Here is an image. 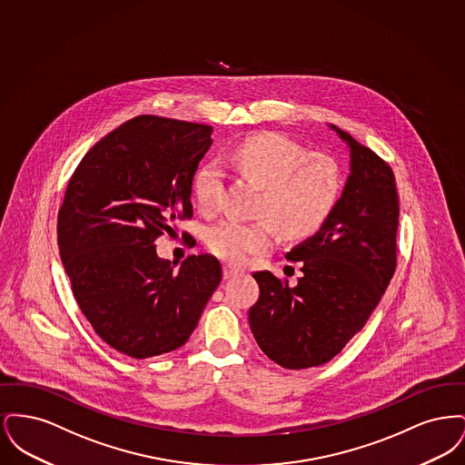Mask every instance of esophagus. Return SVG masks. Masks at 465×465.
Returning <instances> with one entry per match:
<instances>
[{"mask_svg": "<svg viewBox=\"0 0 465 465\" xmlns=\"http://www.w3.org/2000/svg\"><path fill=\"white\" fill-rule=\"evenodd\" d=\"M239 273H242V270H241V268H237V266H233V265L223 266V275H224V279H230V277H235V275H239Z\"/></svg>", "mask_w": 465, "mask_h": 465, "instance_id": "esophagus-1", "label": "esophagus"}]
</instances>
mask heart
I'll return each mask as SVG.
<instances>
[{
    "mask_svg": "<svg viewBox=\"0 0 465 465\" xmlns=\"http://www.w3.org/2000/svg\"><path fill=\"white\" fill-rule=\"evenodd\" d=\"M230 158L242 176L263 188L256 214L265 218L252 223L228 218L207 230L209 251L230 263L266 251L273 241V226L289 241L315 235L331 218L343 192V173L334 158L310 155L307 148L281 134H254L237 144ZM193 192L203 213H218L224 197L222 167L203 165Z\"/></svg>",
    "mask_w": 465,
    "mask_h": 465,
    "instance_id": "heart-1",
    "label": "heart"
}]
</instances>
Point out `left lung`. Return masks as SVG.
Here are the masks:
<instances>
[{"instance_id": "8db88e82", "label": "left lung", "mask_w": 465, "mask_h": 465, "mask_svg": "<svg viewBox=\"0 0 465 465\" xmlns=\"http://www.w3.org/2000/svg\"><path fill=\"white\" fill-rule=\"evenodd\" d=\"M351 176L331 218L286 254L302 263L296 286L254 272L260 298L249 326L266 357L286 370L326 364L361 331L398 265L399 199L391 165L351 134ZM294 272V268H292Z\"/></svg>"}]
</instances>
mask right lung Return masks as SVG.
<instances>
[{
	"label": "right lung",
	"mask_w": 465,
	"mask_h": 465,
	"mask_svg": "<svg viewBox=\"0 0 465 465\" xmlns=\"http://www.w3.org/2000/svg\"><path fill=\"white\" fill-rule=\"evenodd\" d=\"M211 133L139 114L95 143L67 183L57 243L74 300L95 332L134 359L184 345L222 282L214 256H190L176 273L155 249L193 218L192 183Z\"/></svg>",
	"instance_id": "right-lung-1"
}]
</instances>
